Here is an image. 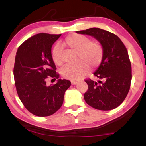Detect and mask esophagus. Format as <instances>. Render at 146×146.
Listing matches in <instances>:
<instances>
[{"mask_svg":"<svg viewBox=\"0 0 146 146\" xmlns=\"http://www.w3.org/2000/svg\"><path fill=\"white\" fill-rule=\"evenodd\" d=\"M78 82L77 81H75V80H72L71 81V84L72 85H75V84H76V83H77Z\"/></svg>","mask_w":146,"mask_h":146,"instance_id":"obj_1","label":"esophagus"}]
</instances>
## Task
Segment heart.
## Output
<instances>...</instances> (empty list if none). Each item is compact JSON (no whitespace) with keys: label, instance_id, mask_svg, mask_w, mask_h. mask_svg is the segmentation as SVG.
Here are the masks:
<instances>
[{"label":"heart","instance_id":"b5f03b06","mask_svg":"<svg viewBox=\"0 0 146 146\" xmlns=\"http://www.w3.org/2000/svg\"><path fill=\"white\" fill-rule=\"evenodd\" d=\"M63 45L77 52L78 61L76 64H68L62 69L60 73L64 78L71 80H79L87 73L89 67L97 68L102 62L104 48L99 41L90 40L84 35L71 33L64 38ZM61 54V48L56 45L51 52V56L55 64L59 66L63 64Z\"/></svg>","mask_w":146,"mask_h":146}]
</instances>
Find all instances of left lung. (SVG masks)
<instances>
[{
  "mask_svg": "<svg viewBox=\"0 0 146 146\" xmlns=\"http://www.w3.org/2000/svg\"><path fill=\"white\" fill-rule=\"evenodd\" d=\"M76 33L93 36L104 48L102 61L94 73L101 80L86 79L88 89L84 93L85 101L98 110L117 108L127 95L131 82V64L126 48L115 34L102 29L92 28Z\"/></svg>",
  "mask_w": 146,
  "mask_h": 146,
  "instance_id": "8db88e82",
  "label": "left lung"
}]
</instances>
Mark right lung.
Masks as SVG:
<instances>
[{"mask_svg": "<svg viewBox=\"0 0 146 146\" xmlns=\"http://www.w3.org/2000/svg\"><path fill=\"white\" fill-rule=\"evenodd\" d=\"M60 36L36 34L17 49L13 68L17 92L27 110L37 117H48L57 111L71 86L70 81L65 79H59L55 85H46L48 78L60 76L51 56V47Z\"/></svg>", "mask_w": 146, "mask_h": 146, "instance_id": "add662e5", "label": "right lung"}]
</instances>
